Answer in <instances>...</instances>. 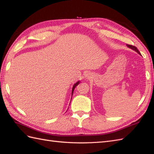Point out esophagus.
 <instances>
[{
	"label": "esophagus",
	"instance_id": "obj_1",
	"mask_svg": "<svg viewBox=\"0 0 154 154\" xmlns=\"http://www.w3.org/2000/svg\"><path fill=\"white\" fill-rule=\"evenodd\" d=\"M90 75L91 74H90L89 72L86 73L85 75V78L86 79H89L90 77Z\"/></svg>",
	"mask_w": 154,
	"mask_h": 154
}]
</instances>
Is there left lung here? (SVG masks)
<instances>
[{"instance_id":"1","label":"left lung","mask_w":154,"mask_h":154,"mask_svg":"<svg viewBox=\"0 0 154 154\" xmlns=\"http://www.w3.org/2000/svg\"><path fill=\"white\" fill-rule=\"evenodd\" d=\"M127 45V47H128L129 48H130V49H133V51H136V52L138 53V54H139L140 55H141L140 54V53L139 52V50H138L137 49V47H135V46H133V45Z\"/></svg>"}]
</instances>
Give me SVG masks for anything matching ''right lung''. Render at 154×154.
Segmentation results:
<instances>
[{
    "label": "right lung",
    "instance_id": "right-lung-1",
    "mask_svg": "<svg viewBox=\"0 0 154 154\" xmlns=\"http://www.w3.org/2000/svg\"><path fill=\"white\" fill-rule=\"evenodd\" d=\"M79 82H80V81H77V82H76V83H75V84H74V85L73 86V88H72V96H73V91H74V89H75V88L76 86H77L79 84Z\"/></svg>",
    "mask_w": 154,
    "mask_h": 154
}]
</instances>
